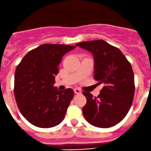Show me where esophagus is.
<instances>
[{"label":"esophagus","instance_id":"34e87169","mask_svg":"<svg viewBox=\"0 0 151 151\" xmlns=\"http://www.w3.org/2000/svg\"><path fill=\"white\" fill-rule=\"evenodd\" d=\"M74 91L75 94H80L82 93L81 91H80V89H78V88H75V89H74Z\"/></svg>","mask_w":151,"mask_h":151}]
</instances>
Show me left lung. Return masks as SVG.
<instances>
[{"mask_svg": "<svg viewBox=\"0 0 151 151\" xmlns=\"http://www.w3.org/2000/svg\"><path fill=\"white\" fill-rule=\"evenodd\" d=\"M76 46L92 53L94 79L104 85L97 97L83 92L87 103L85 118L91 125L109 128L121 122L132 106L134 96V76L131 63L122 52L104 40L80 42Z\"/></svg>", "mask_w": 151, "mask_h": 151, "instance_id": "8db88e82", "label": "left lung"}]
</instances>
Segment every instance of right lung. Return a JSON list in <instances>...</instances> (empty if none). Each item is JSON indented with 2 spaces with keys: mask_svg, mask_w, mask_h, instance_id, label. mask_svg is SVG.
<instances>
[{
  "mask_svg": "<svg viewBox=\"0 0 151 151\" xmlns=\"http://www.w3.org/2000/svg\"><path fill=\"white\" fill-rule=\"evenodd\" d=\"M75 46L44 44L30 50L14 74V96L24 118L39 128H51L64 119L74 91H59L55 77L62 58Z\"/></svg>",
  "mask_w": 151,
  "mask_h": 151,
  "instance_id": "obj_1",
  "label": "right lung"
}]
</instances>
